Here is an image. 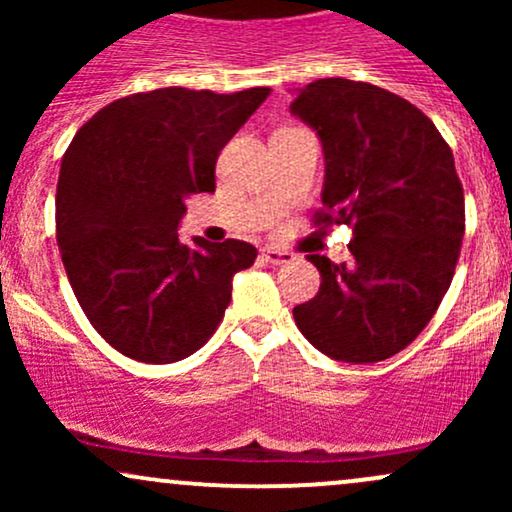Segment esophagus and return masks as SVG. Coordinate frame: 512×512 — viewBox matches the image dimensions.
Instances as JSON below:
<instances>
[{
  "label": "esophagus",
  "mask_w": 512,
  "mask_h": 512,
  "mask_svg": "<svg viewBox=\"0 0 512 512\" xmlns=\"http://www.w3.org/2000/svg\"><path fill=\"white\" fill-rule=\"evenodd\" d=\"M262 257L267 260L269 264H274V267H284V264L293 262V255L286 250H276L272 245H267V248H262Z\"/></svg>",
  "instance_id": "esophagus-1"
}]
</instances>
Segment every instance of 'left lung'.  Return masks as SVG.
Segmentation results:
<instances>
[{
    "label": "left lung",
    "instance_id": "1",
    "mask_svg": "<svg viewBox=\"0 0 512 512\" xmlns=\"http://www.w3.org/2000/svg\"><path fill=\"white\" fill-rule=\"evenodd\" d=\"M291 113L325 151L315 226L354 231L349 264L308 257L320 291L293 320L334 361H385L419 337L450 289L464 236L455 158L416 105L363 81L317 79Z\"/></svg>",
    "mask_w": 512,
    "mask_h": 512
}]
</instances>
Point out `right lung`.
Returning <instances> with one entry per match:
<instances>
[{
	"instance_id": "add662e5",
	"label": "right lung",
	"mask_w": 512,
	"mask_h": 512,
	"mask_svg": "<svg viewBox=\"0 0 512 512\" xmlns=\"http://www.w3.org/2000/svg\"><path fill=\"white\" fill-rule=\"evenodd\" d=\"M269 96L156 88L98 110L64 151L57 245L76 301L113 349L175 363L209 342L231 281L255 262L243 240H178L185 199L216 190V158Z\"/></svg>"
}]
</instances>
